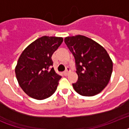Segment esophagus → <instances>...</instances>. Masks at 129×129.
<instances>
[{
	"mask_svg": "<svg viewBox=\"0 0 129 129\" xmlns=\"http://www.w3.org/2000/svg\"><path fill=\"white\" fill-rule=\"evenodd\" d=\"M70 72V68H66V71H65L64 72H63V74L65 75V76H67V75L68 74V73Z\"/></svg>",
	"mask_w": 129,
	"mask_h": 129,
	"instance_id": "obj_1",
	"label": "esophagus"
}]
</instances>
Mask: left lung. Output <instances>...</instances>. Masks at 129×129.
I'll list each match as a JSON object with an SVG mask.
<instances>
[{"instance_id": "left-lung-1", "label": "left lung", "mask_w": 129, "mask_h": 129, "mask_svg": "<svg viewBox=\"0 0 129 129\" xmlns=\"http://www.w3.org/2000/svg\"><path fill=\"white\" fill-rule=\"evenodd\" d=\"M65 43L75 58L78 80L72 86L79 94L92 96L103 90L110 81L112 61L106 49L83 35L67 37Z\"/></svg>"}]
</instances>
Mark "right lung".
<instances>
[{"instance_id":"right-lung-1","label":"right lung","mask_w":129,"mask_h":129,"mask_svg":"<svg viewBox=\"0 0 129 129\" xmlns=\"http://www.w3.org/2000/svg\"><path fill=\"white\" fill-rule=\"evenodd\" d=\"M62 42V37L43 36L27 46L19 57L15 74L19 86L31 98L43 100L55 92L61 76L51 68V56Z\"/></svg>"}]
</instances>
